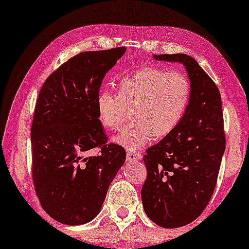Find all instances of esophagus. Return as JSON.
Masks as SVG:
<instances>
[{"label":"esophagus","instance_id":"esophagus-1","mask_svg":"<svg viewBox=\"0 0 249 249\" xmlns=\"http://www.w3.org/2000/svg\"><path fill=\"white\" fill-rule=\"evenodd\" d=\"M142 158L141 153H135V152H127V161L128 162H134L136 160H141Z\"/></svg>","mask_w":249,"mask_h":249}]
</instances>
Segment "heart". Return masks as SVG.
<instances>
[{
	"instance_id": "heart-1",
	"label": "heart",
	"mask_w": 249,
	"mask_h": 249,
	"mask_svg": "<svg viewBox=\"0 0 249 249\" xmlns=\"http://www.w3.org/2000/svg\"><path fill=\"white\" fill-rule=\"evenodd\" d=\"M192 86L185 73L142 67L122 78L119 93L107 88L96 98L97 118L108 130L119 128L131 107V124L113 142L129 151H139L156 137L171 134L188 107Z\"/></svg>"
}]
</instances>
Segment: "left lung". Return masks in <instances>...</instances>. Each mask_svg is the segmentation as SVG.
Here are the masks:
<instances>
[{
    "label": "left lung",
    "mask_w": 249,
    "mask_h": 249,
    "mask_svg": "<svg viewBox=\"0 0 249 249\" xmlns=\"http://www.w3.org/2000/svg\"><path fill=\"white\" fill-rule=\"evenodd\" d=\"M153 57L181 63L192 86L188 107L178 127L144 156L147 170L142 188L144 211L155 224L171 229L193 222L209 204L226 136L220 91L197 61L182 53Z\"/></svg>",
    "instance_id": "1"
}]
</instances>
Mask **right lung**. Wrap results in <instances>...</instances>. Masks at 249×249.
<instances>
[{"label":"right lung","instance_id":"add662e5","mask_svg":"<svg viewBox=\"0 0 249 249\" xmlns=\"http://www.w3.org/2000/svg\"><path fill=\"white\" fill-rule=\"evenodd\" d=\"M125 47L81 52L49 76L32 124L33 181L51 217L78 226L96 217L108 186L125 162L120 145H107L96 98L104 76ZM95 147L97 157H86Z\"/></svg>","mask_w":249,"mask_h":249}]
</instances>
